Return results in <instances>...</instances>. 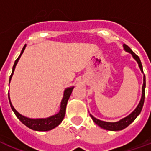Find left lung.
<instances>
[{
	"label": "left lung",
	"instance_id": "1",
	"mask_svg": "<svg viewBox=\"0 0 151 151\" xmlns=\"http://www.w3.org/2000/svg\"><path fill=\"white\" fill-rule=\"evenodd\" d=\"M124 47V50L126 52L130 53L131 55H132V57L134 58V60L136 61L138 65H139V67L140 70L143 73V70H142V63H141V61H140L139 56H137L135 54H134L133 51L132 50V49L127 46L126 44L123 45ZM145 88H146V78H145V74L143 73V84H142V96H141V99H140V101L139 104L137 105V107L134 109V110L132 111V113L129 114L127 116L124 117L123 119H119V121L117 122H106L103 121V120H101V119H98L95 118L93 116H92L91 114L90 116L92 117V119L94 121V123L96 124H97L99 127H101V128H103L104 130H108V131H121V130L126 128L127 127L129 126L130 124H132V122L134 121V119H136L137 116H139L142 111V106H143V104H144V99H145Z\"/></svg>",
	"mask_w": 151,
	"mask_h": 151
}]
</instances>
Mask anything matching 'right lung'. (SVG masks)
I'll return each instance as SVG.
<instances>
[{"mask_svg":"<svg viewBox=\"0 0 151 151\" xmlns=\"http://www.w3.org/2000/svg\"><path fill=\"white\" fill-rule=\"evenodd\" d=\"M26 47V44L24 45V47H23L21 50L20 55L18 57L17 60L15 61L14 65L12 67V72L9 78V83L11 81V79L12 78L13 73H14L15 69H16V65H17L18 61L20 58V56L22 54L24 53ZM74 86H71V87H68V88H65L64 90V93H63V97L62 99L60 104V109L59 111L55 115H53L51 116L47 117V118H39V119H32V118H28L24 116H23L20 113H19L18 111L15 109V108L12 105L11 101H10V96H9V103H10V106H11L12 111H14L15 115L17 116V117L20 120V121L24 124L25 126H27V127H29L30 129L34 130V131H38V132H47V131H50V130L54 129L56 127L58 126L59 124L62 123L63 119H64L65 114V109H66V104H67L68 100L70 98L71 93H72V91H73Z\"/></svg>","mask_w":151,"mask_h":151,"instance_id":"1","label":"right lung"}]
</instances>
